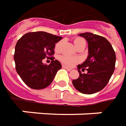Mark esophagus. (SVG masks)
Returning <instances> with one entry per match:
<instances>
[{"instance_id": "esophagus-1", "label": "esophagus", "mask_w": 126, "mask_h": 126, "mask_svg": "<svg viewBox=\"0 0 126 126\" xmlns=\"http://www.w3.org/2000/svg\"><path fill=\"white\" fill-rule=\"evenodd\" d=\"M62 68H63V69H66V70H68V71L72 70V69L69 68V67H67V66H64V65H62Z\"/></svg>"}]
</instances>
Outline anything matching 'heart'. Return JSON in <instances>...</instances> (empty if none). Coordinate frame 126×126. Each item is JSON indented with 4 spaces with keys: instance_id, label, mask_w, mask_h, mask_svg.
Listing matches in <instances>:
<instances>
[{
    "instance_id": "obj_1",
    "label": "heart",
    "mask_w": 126,
    "mask_h": 126,
    "mask_svg": "<svg viewBox=\"0 0 126 126\" xmlns=\"http://www.w3.org/2000/svg\"><path fill=\"white\" fill-rule=\"evenodd\" d=\"M74 45L76 47H79V46H82L83 44H85V41L84 39L81 38H76L74 41ZM62 44V41L57 42L55 46V50L56 51H60L61 48V46ZM59 59L66 66H73L74 64H76V62H79V59L76 58V57H71L69 56L65 55H60L59 57Z\"/></svg>"
}]
</instances>
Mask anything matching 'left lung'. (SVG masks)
<instances>
[{"mask_svg": "<svg viewBox=\"0 0 126 126\" xmlns=\"http://www.w3.org/2000/svg\"><path fill=\"white\" fill-rule=\"evenodd\" d=\"M88 44V55L77 66L79 77L73 80L76 89L81 93L90 94L97 93L107 85L114 73L116 55L111 43L105 38L86 32L79 34ZM88 71L86 74L81 71Z\"/></svg>", "mask_w": 126, "mask_h": 126, "instance_id": "obj_1", "label": "left lung"}]
</instances>
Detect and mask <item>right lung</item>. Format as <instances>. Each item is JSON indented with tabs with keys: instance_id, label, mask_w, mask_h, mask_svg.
Instances as JSON below:
<instances>
[{
	"instance_id": "add662e5",
	"label": "right lung",
	"mask_w": 126,
	"mask_h": 126,
	"mask_svg": "<svg viewBox=\"0 0 126 126\" xmlns=\"http://www.w3.org/2000/svg\"><path fill=\"white\" fill-rule=\"evenodd\" d=\"M62 38L47 32H36L27 33L18 40L14 55L16 71L29 88L43 89L52 82L62 65L52 56L55 43ZM46 57L52 60L49 65L42 62Z\"/></svg>"
}]
</instances>
